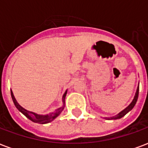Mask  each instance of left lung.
<instances>
[{
  "label": "left lung",
  "mask_w": 148,
  "mask_h": 148,
  "mask_svg": "<svg viewBox=\"0 0 148 148\" xmlns=\"http://www.w3.org/2000/svg\"><path fill=\"white\" fill-rule=\"evenodd\" d=\"M138 96H139V86L137 87L136 92L135 93V96H134L133 100L132 101V102L129 104V106H127L124 110H122L121 112H120L118 114H116V116H111V117H105V119L106 120H116V119H121V117H123L124 116L127 114V112L129 111H131L132 109H133V107L136 105V103L137 101V99H138Z\"/></svg>",
  "instance_id": "8db88e82"
}]
</instances>
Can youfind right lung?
<instances>
[{"label": "right lung", "mask_w": 148, "mask_h": 148, "mask_svg": "<svg viewBox=\"0 0 148 148\" xmlns=\"http://www.w3.org/2000/svg\"><path fill=\"white\" fill-rule=\"evenodd\" d=\"M66 93H67V90H66V92H65L64 94H63V96H62V106H60L58 109H55V111H53L51 112L48 113V114L41 115L38 114V113H36V112H34L28 111L27 109H24V107H22V106L17 102L16 99L15 98L14 94H13L12 91L11 90L12 98V101H13V103H14L16 108L19 111L21 112V113H23L26 117L28 118L30 121H32V122H35V123H38V124H42L50 123V122H51L52 121H54L57 116H59V114L61 113L62 111L63 110V109H64L65 107V98H66Z\"/></svg>", "instance_id": "add662e5"}]
</instances>
